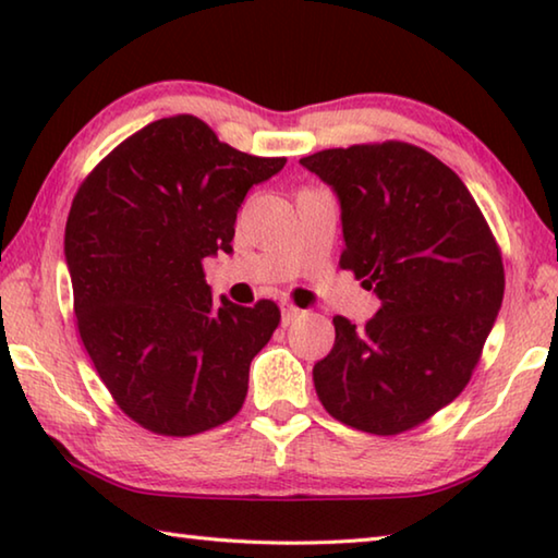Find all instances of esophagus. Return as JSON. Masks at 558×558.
<instances>
[{
    "mask_svg": "<svg viewBox=\"0 0 558 558\" xmlns=\"http://www.w3.org/2000/svg\"><path fill=\"white\" fill-rule=\"evenodd\" d=\"M280 310H282V327L292 325V323H295V319L302 315V310L295 307V305H282Z\"/></svg>",
    "mask_w": 558,
    "mask_h": 558,
    "instance_id": "obj_1",
    "label": "esophagus"
}]
</instances>
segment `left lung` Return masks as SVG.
<instances>
[{"label": "left lung", "mask_w": 558, "mask_h": 558, "mask_svg": "<svg viewBox=\"0 0 558 558\" xmlns=\"http://www.w3.org/2000/svg\"><path fill=\"white\" fill-rule=\"evenodd\" d=\"M300 165L339 196V266L381 300L364 327L332 319L315 391L344 426L399 436L468 386L502 307V253L462 179L426 149L386 140Z\"/></svg>", "instance_id": "obj_1"}]
</instances>
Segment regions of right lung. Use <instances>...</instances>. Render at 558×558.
Returning a JSON list of instances; mask_svg holds the SVG:
<instances>
[{
    "instance_id": "1",
    "label": "right lung",
    "mask_w": 558,
    "mask_h": 558,
    "mask_svg": "<svg viewBox=\"0 0 558 558\" xmlns=\"http://www.w3.org/2000/svg\"><path fill=\"white\" fill-rule=\"evenodd\" d=\"M282 167L286 157L239 153L204 120L172 116L120 143L75 192V323L106 389L145 430L186 438L241 411L280 310L214 300L204 258L231 253L245 194Z\"/></svg>"
}]
</instances>
